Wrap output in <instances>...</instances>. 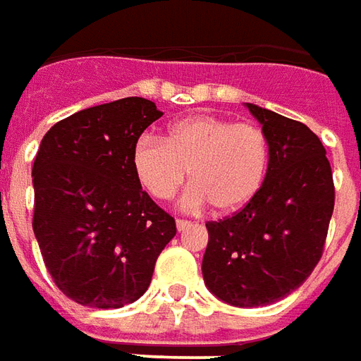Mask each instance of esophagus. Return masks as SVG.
Listing matches in <instances>:
<instances>
[{"instance_id": "34e87169", "label": "esophagus", "mask_w": 361, "mask_h": 361, "mask_svg": "<svg viewBox=\"0 0 361 361\" xmlns=\"http://www.w3.org/2000/svg\"><path fill=\"white\" fill-rule=\"evenodd\" d=\"M190 226H192V224L186 221V219H176V229H178V231H186Z\"/></svg>"}]
</instances>
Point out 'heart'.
Returning a JSON list of instances; mask_svg holds the SVG:
<instances>
[{
  "label": "heart",
  "instance_id": "heart-1",
  "mask_svg": "<svg viewBox=\"0 0 361 361\" xmlns=\"http://www.w3.org/2000/svg\"><path fill=\"white\" fill-rule=\"evenodd\" d=\"M270 165L264 130L221 116H190L171 124L163 140L142 135L132 147L137 183L157 200L173 198L190 175L183 204H212L217 214L245 208L260 192Z\"/></svg>",
  "mask_w": 361,
  "mask_h": 361
}]
</instances>
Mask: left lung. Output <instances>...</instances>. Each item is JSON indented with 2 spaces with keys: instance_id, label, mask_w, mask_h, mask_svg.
I'll return each mask as SVG.
<instances>
[{
  "instance_id": "1",
  "label": "left lung",
  "mask_w": 361,
  "mask_h": 361,
  "mask_svg": "<svg viewBox=\"0 0 361 361\" xmlns=\"http://www.w3.org/2000/svg\"><path fill=\"white\" fill-rule=\"evenodd\" d=\"M270 144L260 192L233 216L208 221L202 274L235 307H264L295 291L321 260L334 209L331 163L305 124L247 103Z\"/></svg>"
}]
</instances>
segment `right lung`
I'll use <instances>...</instances> for the list:
<instances>
[{
  "instance_id": "add662e5",
  "label": "right lung",
  "mask_w": 361,
  "mask_h": 361,
  "mask_svg": "<svg viewBox=\"0 0 361 361\" xmlns=\"http://www.w3.org/2000/svg\"><path fill=\"white\" fill-rule=\"evenodd\" d=\"M161 116L152 101L126 97L60 120L40 142L32 229L56 286L85 307L142 298L176 235L132 167V147Z\"/></svg>"
}]
</instances>
